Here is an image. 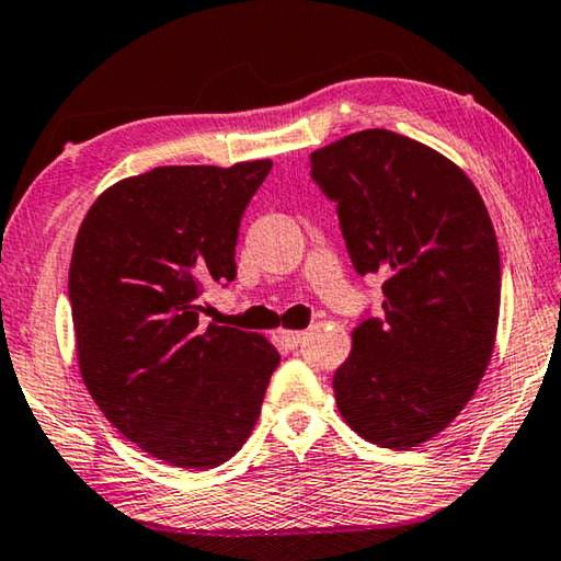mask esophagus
I'll return each instance as SVG.
<instances>
[{"label":"esophagus","instance_id":"obj_1","mask_svg":"<svg viewBox=\"0 0 561 561\" xmlns=\"http://www.w3.org/2000/svg\"><path fill=\"white\" fill-rule=\"evenodd\" d=\"M304 335H306L304 331H286V329H280V331H278V339H280L283 343H286L288 348H296L298 343L304 341Z\"/></svg>","mask_w":561,"mask_h":561}]
</instances>
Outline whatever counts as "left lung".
Returning <instances> with one entry per match:
<instances>
[{"label": "left lung", "instance_id": "obj_1", "mask_svg": "<svg viewBox=\"0 0 561 561\" xmlns=\"http://www.w3.org/2000/svg\"><path fill=\"white\" fill-rule=\"evenodd\" d=\"M358 275H383L381 316H360L333 376L346 424L407 451L444 431L489 366L502 300L494 226L444 154L364 130L310 154Z\"/></svg>", "mask_w": 561, "mask_h": 561}]
</instances>
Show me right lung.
Instances as JSON below:
<instances>
[{
	"mask_svg": "<svg viewBox=\"0 0 561 561\" xmlns=\"http://www.w3.org/2000/svg\"><path fill=\"white\" fill-rule=\"evenodd\" d=\"M271 168H154L102 193L77 232L70 304L84 386L112 426L172 467L236 456L280 360L257 333L201 329L203 288L236 278L240 218Z\"/></svg>",
	"mask_w": 561,
	"mask_h": 561,
	"instance_id": "1",
	"label": "right lung"
}]
</instances>
